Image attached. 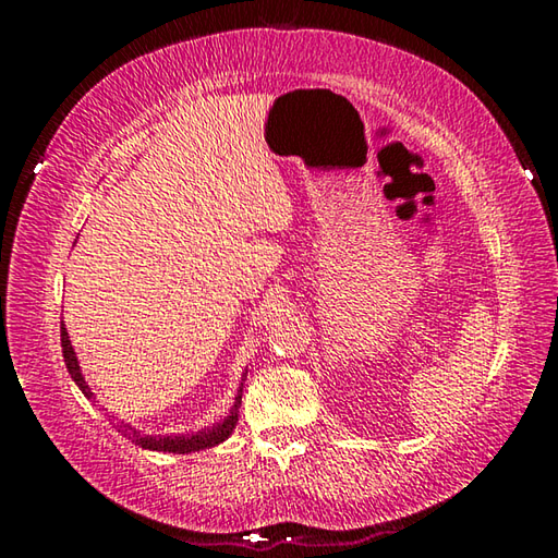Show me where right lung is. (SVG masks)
Segmentation results:
<instances>
[{"label": "right lung", "mask_w": 558, "mask_h": 558, "mask_svg": "<svg viewBox=\"0 0 558 558\" xmlns=\"http://www.w3.org/2000/svg\"><path fill=\"white\" fill-rule=\"evenodd\" d=\"M61 347H63V362H65V369H69L71 379L78 384V389L88 396L90 399V389L86 379H83L81 374V366H78V359H75V352L71 347V339L69 332H65V327H61ZM239 409H241V393L235 396V403L231 413L226 415L221 423H216L211 428H204L199 433H194V436H140V433L128 426V423H118V433L122 436L132 438V442H137L140 448L145 450H162V452H179V456H184V452H194V450H204V448H211V446H219L226 438L231 436L235 423H239Z\"/></svg>", "instance_id": "1"}]
</instances>
